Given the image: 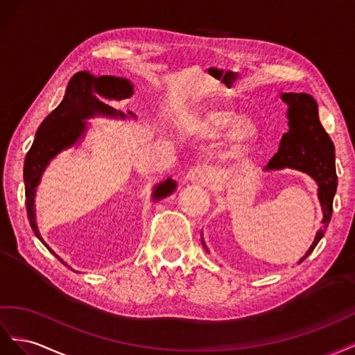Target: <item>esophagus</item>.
Listing matches in <instances>:
<instances>
[{
  "label": "esophagus",
  "instance_id": "esophagus-1",
  "mask_svg": "<svg viewBox=\"0 0 355 355\" xmlns=\"http://www.w3.org/2000/svg\"><path fill=\"white\" fill-rule=\"evenodd\" d=\"M186 181H189V183H196L200 186H208L212 181V175L211 172L205 168H193L187 172Z\"/></svg>",
  "mask_w": 355,
  "mask_h": 355
}]
</instances>
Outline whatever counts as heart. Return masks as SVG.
Masks as SVG:
<instances>
[{
  "instance_id": "b5f03b06",
  "label": "heart",
  "mask_w": 355,
  "mask_h": 355,
  "mask_svg": "<svg viewBox=\"0 0 355 355\" xmlns=\"http://www.w3.org/2000/svg\"><path fill=\"white\" fill-rule=\"evenodd\" d=\"M189 128L200 137H214L227 128L226 144L232 151H242L257 138V128L248 119H238V113L225 105H212L190 120Z\"/></svg>"
}]
</instances>
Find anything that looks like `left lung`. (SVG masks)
Instances as JSON below:
<instances>
[{"label":"left lung","mask_w":355,"mask_h":355,"mask_svg":"<svg viewBox=\"0 0 355 355\" xmlns=\"http://www.w3.org/2000/svg\"><path fill=\"white\" fill-rule=\"evenodd\" d=\"M281 98L288 104L290 130L282 137L278 153L269 160L266 169L295 168L308 172L320 186L318 198L322 208V226L306 254L300 259L302 263L317 247L331 218L333 198L338 187L335 144L321 125L315 99L308 94H282ZM202 245L207 250L204 238Z\"/></svg>","instance_id":"left-lung-1"}]
</instances>
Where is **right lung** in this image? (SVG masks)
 Returning <instances> with one entry per match:
<instances>
[{
    "instance_id": "right-lung-1",
    "label": "right lung",
    "mask_w": 355,
    "mask_h": 355,
    "mask_svg": "<svg viewBox=\"0 0 355 355\" xmlns=\"http://www.w3.org/2000/svg\"><path fill=\"white\" fill-rule=\"evenodd\" d=\"M132 85L126 78L111 77V76H101L96 77L90 71H78L71 77L67 94L52 113H50L43 123L40 125L35 139L29 148L25 157L24 165V180H25V198H26V212L28 220L31 223L35 236L43 242L49 248V245L40 236V232L35 223V208H34V198L35 189L40 183L49 160L56 156L60 150H64L69 146H73L76 141L83 134L86 129V119L94 117L96 114L110 116V117H121L125 114L121 111L114 110L113 107L103 103V99H126L132 95ZM132 114V113H129ZM175 189V183L168 178L165 183L159 184L155 189L153 198L160 199L169 195ZM53 256L55 252L49 248ZM59 261H65L56 256Z\"/></svg>"
}]
</instances>
